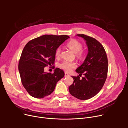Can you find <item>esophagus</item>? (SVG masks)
<instances>
[{
  "label": "esophagus",
  "instance_id": "obj_1",
  "mask_svg": "<svg viewBox=\"0 0 128 128\" xmlns=\"http://www.w3.org/2000/svg\"><path fill=\"white\" fill-rule=\"evenodd\" d=\"M68 76H70V75L68 74V73H67L66 72H65V77H68Z\"/></svg>",
  "mask_w": 128,
  "mask_h": 128
}]
</instances>
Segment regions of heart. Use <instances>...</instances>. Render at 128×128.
<instances>
[{
    "instance_id": "heart-1",
    "label": "heart",
    "mask_w": 128,
    "mask_h": 128,
    "mask_svg": "<svg viewBox=\"0 0 128 128\" xmlns=\"http://www.w3.org/2000/svg\"><path fill=\"white\" fill-rule=\"evenodd\" d=\"M67 46L69 48L74 52L76 53V56L79 60H82L85 56V52L82 49V45L81 42H80L76 39H72L67 44ZM60 47L58 48L55 52V55L56 58H59L60 54ZM60 68L64 70L67 72H70L73 69L77 67V65L75 62L70 61H63L59 65Z\"/></svg>"
}]
</instances>
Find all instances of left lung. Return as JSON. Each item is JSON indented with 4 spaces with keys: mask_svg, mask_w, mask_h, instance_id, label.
<instances>
[{
    "mask_svg": "<svg viewBox=\"0 0 128 128\" xmlns=\"http://www.w3.org/2000/svg\"><path fill=\"white\" fill-rule=\"evenodd\" d=\"M83 38L88 48V53L83 64L76 71L80 77L72 76L74 82L69 87L70 94L79 100H88L96 96L102 89L107 78L108 59L103 46L96 39L84 34Z\"/></svg>",
    "mask_w": 128,
    "mask_h": 128,
    "instance_id": "obj_1",
    "label": "left lung"
}]
</instances>
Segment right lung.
Wrapping results in <instances>:
<instances>
[{
	"label": "right lung",
	"mask_w": 128,
	"mask_h": 128,
	"mask_svg": "<svg viewBox=\"0 0 128 128\" xmlns=\"http://www.w3.org/2000/svg\"><path fill=\"white\" fill-rule=\"evenodd\" d=\"M70 37L44 35L33 39L24 46L18 62L22 84L29 94L42 98L51 94L56 83L64 76L62 70L46 72L44 68L54 63L56 49Z\"/></svg>",
	"instance_id": "right-lung-1"
}]
</instances>
